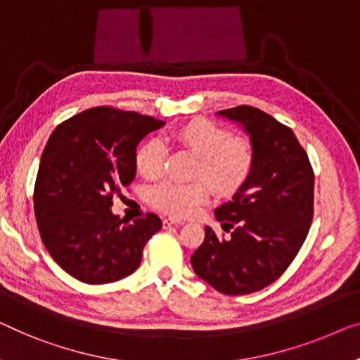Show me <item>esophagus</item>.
<instances>
[{"label":"esophagus","instance_id":"1","mask_svg":"<svg viewBox=\"0 0 360 360\" xmlns=\"http://www.w3.org/2000/svg\"><path fill=\"white\" fill-rule=\"evenodd\" d=\"M179 224H184V221L174 218H165L163 219V228H171V226H179Z\"/></svg>","mask_w":360,"mask_h":360}]
</instances>
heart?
Returning <instances> with one entry per match:
<instances>
[{
	"label": "heart",
	"instance_id": "b5f03b06",
	"mask_svg": "<svg viewBox=\"0 0 360 360\" xmlns=\"http://www.w3.org/2000/svg\"><path fill=\"white\" fill-rule=\"evenodd\" d=\"M166 141L184 150L197 162L191 184L162 182L148 192L150 205L169 217L187 218L210 197V191L219 198L238 194L250 179L255 166V150L245 139L233 134L212 121L197 120L174 129ZM165 148L162 142L147 141L136 153V169L146 179L162 174ZM202 182L200 183V181Z\"/></svg>",
	"mask_w": 360,
	"mask_h": 360
}]
</instances>
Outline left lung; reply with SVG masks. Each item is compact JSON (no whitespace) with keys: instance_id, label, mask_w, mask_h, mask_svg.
<instances>
[{"instance_id":"1","label":"left lung","mask_w":360,"mask_h":360,"mask_svg":"<svg viewBox=\"0 0 360 360\" xmlns=\"http://www.w3.org/2000/svg\"><path fill=\"white\" fill-rule=\"evenodd\" d=\"M217 115L244 129L255 166L233 200L214 210L229 239L205 226L191 262L218 292L239 296L276 281L296 259L314 218V171L294 132L273 116L248 105Z\"/></svg>"}]
</instances>
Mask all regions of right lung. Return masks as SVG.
<instances>
[{
    "mask_svg": "<svg viewBox=\"0 0 360 360\" xmlns=\"http://www.w3.org/2000/svg\"><path fill=\"white\" fill-rule=\"evenodd\" d=\"M165 121L98 106L61 122L41 153L34 210L43 244L76 280L106 284L141 265L143 248L162 229L155 213L124 223L111 212L136 178L139 142Z\"/></svg>",
    "mask_w": 360,
    "mask_h": 360,
    "instance_id": "right-lung-1",
    "label": "right lung"
}]
</instances>
